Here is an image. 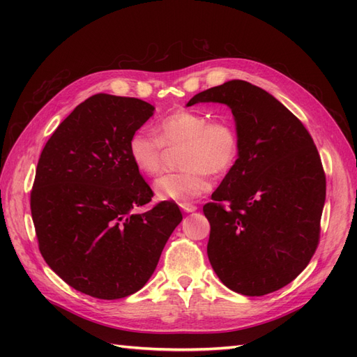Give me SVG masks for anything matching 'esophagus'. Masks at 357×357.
Here are the masks:
<instances>
[{
	"label": "esophagus",
	"mask_w": 357,
	"mask_h": 357,
	"mask_svg": "<svg viewBox=\"0 0 357 357\" xmlns=\"http://www.w3.org/2000/svg\"><path fill=\"white\" fill-rule=\"evenodd\" d=\"M180 208H181L183 211H186V213H192V211L198 210L197 205H193V204H190V202H181V204H180Z\"/></svg>",
	"instance_id": "1"
}]
</instances>
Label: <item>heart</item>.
<instances>
[{
	"mask_svg": "<svg viewBox=\"0 0 357 357\" xmlns=\"http://www.w3.org/2000/svg\"><path fill=\"white\" fill-rule=\"evenodd\" d=\"M158 135L138 129L128 139V155L134 167L146 176L164 168L165 147L181 144L178 162L183 168L160 176L155 192L162 199L190 201L210 188L208 172L229 169L238 155V135L226 121H208L204 114L178 110L162 117Z\"/></svg>",
	"mask_w": 357,
	"mask_h": 357,
	"instance_id": "obj_1",
	"label": "heart"
}]
</instances>
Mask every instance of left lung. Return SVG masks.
Listing matches in <instances>:
<instances>
[{"mask_svg":"<svg viewBox=\"0 0 357 357\" xmlns=\"http://www.w3.org/2000/svg\"><path fill=\"white\" fill-rule=\"evenodd\" d=\"M229 105L238 159L204 205L214 273L245 296L295 280L319 245L326 176L307 128L271 93L231 80L188 102Z\"/></svg>","mask_w":357,"mask_h":357,"instance_id":"left-lung-1","label":"left lung"}]
</instances>
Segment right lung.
<instances>
[{
    "label": "right lung",
    "instance_id": "obj_1",
    "mask_svg": "<svg viewBox=\"0 0 357 357\" xmlns=\"http://www.w3.org/2000/svg\"><path fill=\"white\" fill-rule=\"evenodd\" d=\"M149 102L96 93L61 122L40 155L31 214L38 248L63 282L98 299L135 294L152 277L181 222L128 155V139L153 114Z\"/></svg>",
    "mask_w": 357,
    "mask_h": 357
}]
</instances>
